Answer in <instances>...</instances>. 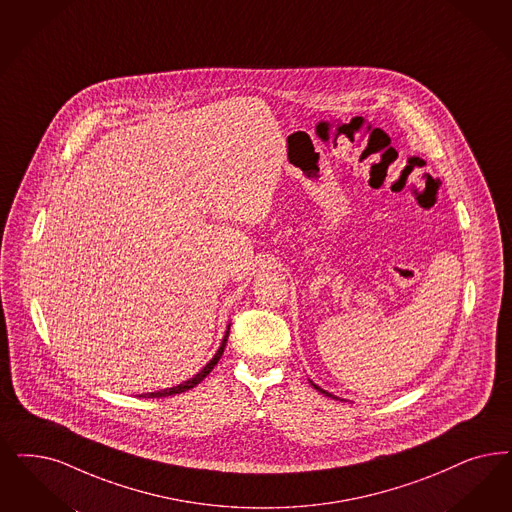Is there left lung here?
<instances>
[{
	"instance_id": "1",
	"label": "left lung",
	"mask_w": 512,
	"mask_h": 512,
	"mask_svg": "<svg viewBox=\"0 0 512 512\" xmlns=\"http://www.w3.org/2000/svg\"><path fill=\"white\" fill-rule=\"evenodd\" d=\"M311 385H313V387H315V389H317V391H321L322 395H326V397L338 398V397H334V395H330V393H326V391H324V389H321V387H319V385H315V383H313V381H311Z\"/></svg>"
}]
</instances>
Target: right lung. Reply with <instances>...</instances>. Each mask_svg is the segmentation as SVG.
Masks as SVG:
<instances>
[{
    "instance_id": "obj_1",
    "label": "right lung",
    "mask_w": 512,
    "mask_h": 512,
    "mask_svg": "<svg viewBox=\"0 0 512 512\" xmlns=\"http://www.w3.org/2000/svg\"><path fill=\"white\" fill-rule=\"evenodd\" d=\"M229 336V326L228 330H226V336H224V340L220 343V347H218V351H216V355L212 357V359L207 362V366L201 370V372H197L193 378L188 379V381H184V383H180V385H176V387H171V389H163V391H155V393H148V395H140V397H148V398H159V397H171V395H178V393H184V391H188V389H193L197 383H201L203 379L209 376L210 372H212V368L218 364V360L220 357L224 355V347H226V343H228Z\"/></svg>"
}]
</instances>
